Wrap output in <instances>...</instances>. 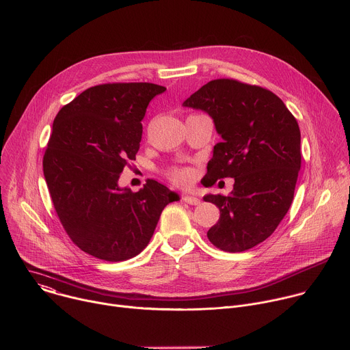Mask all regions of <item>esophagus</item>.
Wrapping results in <instances>:
<instances>
[{"label":"esophagus","mask_w":350,"mask_h":350,"mask_svg":"<svg viewBox=\"0 0 350 350\" xmlns=\"http://www.w3.org/2000/svg\"><path fill=\"white\" fill-rule=\"evenodd\" d=\"M183 201L185 204H189V205H199V204H201V199L196 198V196H191V195H183Z\"/></svg>","instance_id":"esophagus-1"}]
</instances>
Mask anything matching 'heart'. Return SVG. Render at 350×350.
Masks as SVG:
<instances>
[{"label": "heart", "instance_id": "obj_1", "mask_svg": "<svg viewBox=\"0 0 350 350\" xmlns=\"http://www.w3.org/2000/svg\"><path fill=\"white\" fill-rule=\"evenodd\" d=\"M169 176L170 178L177 183V184H181V185H185L191 181V170L188 169H183V167H176V169H172L169 172Z\"/></svg>", "mask_w": 350, "mask_h": 350}]
</instances>
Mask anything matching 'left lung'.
Instances as JSON below:
<instances>
[{"label":"left lung","mask_w":350,"mask_h":350,"mask_svg":"<svg viewBox=\"0 0 350 350\" xmlns=\"http://www.w3.org/2000/svg\"><path fill=\"white\" fill-rule=\"evenodd\" d=\"M206 112L221 141L213 148L204 185L234 178L230 195L204 196L220 209L209 241L243 252L269 238L286 215L301 170V130L281 99L232 79L206 83L183 103Z\"/></svg>","instance_id":"1"}]
</instances>
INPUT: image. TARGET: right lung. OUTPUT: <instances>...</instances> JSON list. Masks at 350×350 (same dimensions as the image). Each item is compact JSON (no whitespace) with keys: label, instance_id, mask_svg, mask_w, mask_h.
I'll use <instances>...</instances> for the list:
<instances>
[{"label":"right lung","instance_id":"add662e5","mask_svg":"<svg viewBox=\"0 0 350 350\" xmlns=\"http://www.w3.org/2000/svg\"><path fill=\"white\" fill-rule=\"evenodd\" d=\"M165 91L152 83L94 85L54 120L42 159L46 187L65 231L94 258L123 262L137 256L165 206L180 199L155 180L137 192L119 185L139 149L146 107Z\"/></svg>","mask_w":350,"mask_h":350}]
</instances>
